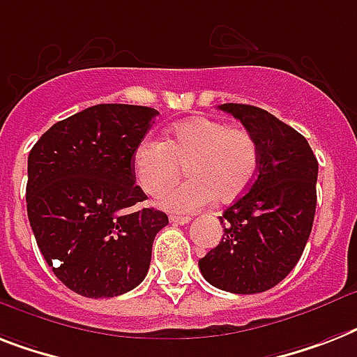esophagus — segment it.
Masks as SVG:
<instances>
[{
  "label": "esophagus",
  "mask_w": 357,
  "mask_h": 357,
  "mask_svg": "<svg viewBox=\"0 0 357 357\" xmlns=\"http://www.w3.org/2000/svg\"><path fill=\"white\" fill-rule=\"evenodd\" d=\"M170 222L176 225H187L188 222H190V218H188V216H176V214H172V216H170Z\"/></svg>",
  "instance_id": "obj_1"
}]
</instances>
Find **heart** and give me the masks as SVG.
Instances as JSON below:
<instances>
[{"mask_svg":"<svg viewBox=\"0 0 357 357\" xmlns=\"http://www.w3.org/2000/svg\"><path fill=\"white\" fill-rule=\"evenodd\" d=\"M188 181L161 198L172 213H194L214 198L233 204L253 185L260 167L257 139L244 128L211 117H192L174 124L165 141L141 139L132 152V170L144 192L158 196L179 178Z\"/></svg>","mask_w":357,"mask_h":357,"instance_id":"1","label":"heart"}]
</instances>
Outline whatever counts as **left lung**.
<instances>
[{
  "label": "left lung",
  "instance_id": "1",
  "mask_svg": "<svg viewBox=\"0 0 357 357\" xmlns=\"http://www.w3.org/2000/svg\"><path fill=\"white\" fill-rule=\"evenodd\" d=\"M259 144L260 167L248 192L220 216L224 238L199 271L214 288L260 294L299 262L314 225L317 159L308 141L286 123L249 104H222Z\"/></svg>",
  "mask_w": 357,
  "mask_h": 357
}]
</instances>
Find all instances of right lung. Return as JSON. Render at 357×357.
I'll return each mask as SVG.
<instances>
[{"instance_id":"add662e5","label":"right lung","mask_w":357,"mask_h":357,"mask_svg":"<svg viewBox=\"0 0 357 357\" xmlns=\"http://www.w3.org/2000/svg\"><path fill=\"white\" fill-rule=\"evenodd\" d=\"M158 109L97 104L53 124L27 163V214L56 279L75 294L117 297L143 282L169 216L139 208L132 152Z\"/></svg>"}]
</instances>
